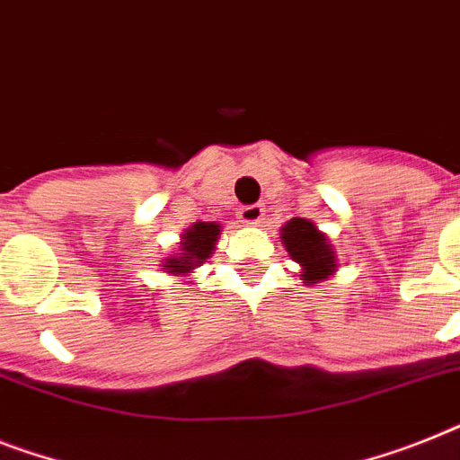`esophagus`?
I'll return each mask as SVG.
<instances>
[{"label":"esophagus","instance_id":"1","mask_svg":"<svg viewBox=\"0 0 460 460\" xmlns=\"http://www.w3.org/2000/svg\"><path fill=\"white\" fill-rule=\"evenodd\" d=\"M263 211L265 208L261 204H244V207H239V218L246 226H256V223L263 221Z\"/></svg>","mask_w":460,"mask_h":460}]
</instances>
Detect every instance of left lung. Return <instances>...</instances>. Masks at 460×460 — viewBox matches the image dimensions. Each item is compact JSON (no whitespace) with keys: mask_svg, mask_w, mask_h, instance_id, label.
Masks as SVG:
<instances>
[{"mask_svg":"<svg viewBox=\"0 0 460 460\" xmlns=\"http://www.w3.org/2000/svg\"><path fill=\"white\" fill-rule=\"evenodd\" d=\"M282 242L296 263L303 265L301 277L305 282H320L326 275H332L336 268L332 244L314 227V223L305 221V218H291L282 227Z\"/></svg>","mask_w":460,"mask_h":460,"instance_id":"obj_1","label":"left lung"}]
</instances>
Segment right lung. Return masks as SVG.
I'll list each match as a JSON object with an SVG mask.
<instances>
[{
    "label": "right lung",
    "mask_w": 460,
    "mask_h": 460,
    "mask_svg": "<svg viewBox=\"0 0 460 460\" xmlns=\"http://www.w3.org/2000/svg\"><path fill=\"white\" fill-rule=\"evenodd\" d=\"M221 234V226L216 223H195L188 233L183 234V244H181V256L166 258V270L169 272H188L197 263H202L208 253L214 252L216 239Z\"/></svg>",
    "instance_id": "add662e5"
}]
</instances>
